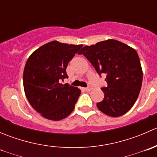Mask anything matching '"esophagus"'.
<instances>
[{"label": "esophagus", "mask_w": 157, "mask_h": 157, "mask_svg": "<svg viewBox=\"0 0 157 157\" xmlns=\"http://www.w3.org/2000/svg\"><path fill=\"white\" fill-rule=\"evenodd\" d=\"M91 90H92L91 86H90V87H87V88H84V90H85V91H86V92L91 91Z\"/></svg>", "instance_id": "obj_1"}]
</instances>
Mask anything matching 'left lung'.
<instances>
[{"label":"left lung","instance_id":"1","mask_svg":"<svg viewBox=\"0 0 157 157\" xmlns=\"http://www.w3.org/2000/svg\"><path fill=\"white\" fill-rule=\"evenodd\" d=\"M78 54H83L98 74L106 75L108 86L101 90L104 99L96 106L105 115L119 117L135 103L143 80L140 58L135 49L115 39L86 45Z\"/></svg>","mask_w":157,"mask_h":157}]
</instances>
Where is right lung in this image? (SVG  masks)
Masks as SVG:
<instances>
[{"label":"right lung","instance_id":"obj_1","mask_svg":"<svg viewBox=\"0 0 157 157\" xmlns=\"http://www.w3.org/2000/svg\"><path fill=\"white\" fill-rule=\"evenodd\" d=\"M82 47L52 41L34 51L28 58L23 71L25 94L43 118L60 121L74 109L80 90L60 82L67 78V64Z\"/></svg>","mask_w":157,"mask_h":157}]
</instances>
